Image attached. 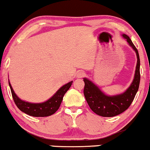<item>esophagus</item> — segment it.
I'll return each mask as SVG.
<instances>
[{"instance_id":"34e87169","label":"esophagus","mask_w":150,"mask_h":150,"mask_svg":"<svg viewBox=\"0 0 150 150\" xmlns=\"http://www.w3.org/2000/svg\"><path fill=\"white\" fill-rule=\"evenodd\" d=\"M85 73L82 71H79L77 72V74H76V76L77 78H81V77H83L84 76H85Z\"/></svg>"}]
</instances>
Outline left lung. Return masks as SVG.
<instances>
[{"mask_svg":"<svg viewBox=\"0 0 150 150\" xmlns=\"http://www.w3.org/2000/svg\"><path fill=\"white\" fill-rule=\"evenodd\" d=\"M122 36L135 51L137 59L133 80L128 88L121 94L108 96L89 79L85 77L83 80L85 82L84 95L87 104L94 113L103 117L117 116L128 109L135 97L140 85V61L138 51L128 35L123 34Z\"/></svg>","mask_w":150,"mask_h":150,"instance_id":"left-lung-1","label":"left lung"}]
</instances>
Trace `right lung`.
<instances>
[{"label":"right lung","instance_id":"obj_1","mask_svg":"<svg viewBox=\"0 0 150 150\" xmlns=\"http://www.w3.org/2000/svg\"><path fill=\"white\" fill-rule=\"evenodd\" d=\"M8 82H9L12 96H13L15 104L18 106V108L22 112L25 113L26 114L34 117L49 116L56 113V111L61 106L63 96L67 91L70 89V86L73 83V81H70L68 83L62 86L52 97L44 102L31 103L20 99L15 93L9 80Z\"/></svg>","mask_w":150,"mask_h":150}]
</instances>
